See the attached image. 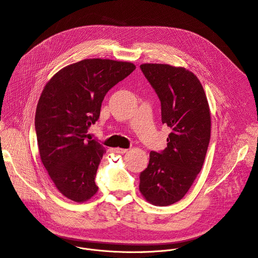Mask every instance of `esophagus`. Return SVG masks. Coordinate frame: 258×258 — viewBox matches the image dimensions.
Wrapping results in <instances>:
<instances>
[{
    "label": "esophagus",
    "mask_w": 258,
    "mask_h": 258,
    "mask_svg": "<svg viewBox=\"0 0 258 258\" xmlns=\"http://www.w3.org/2000/svg\"><path fill=\"white\" fill-rule=\"evenodd\" d=\"M114 152L115 153H119V154H124V153L127 152V150L126 149H122V148H115Z\"/></svg>",
    "instance_id": "34e87169"
}]
</instances>
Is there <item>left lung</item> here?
<instances>
[{"label": "left lung", "instance_id": "left-lung-1", "mask_svg": "<svg viewBox=\"0 0 258 258\" xmlns=\"http://www.w3.org/2000/svg\"><path fill=\"white\" fill-rule=\"evenodd\" d=\"M141 69L161 102V120L171 128L167 147L150 152L140 174V192L149 203L167 206L187 194L206 156L211 118L199 79L183 67L145 63Z\"/></svg>", "mask_w": 258, "mask_h": 258}]
</instances>
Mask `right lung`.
I'll return each instance as SVG.
<instances>
[{"instance_id": "obj_1", "label": "right lung", "mask_w": 258, "mask_h": 258, "mask_svg": "<svg viewBox=\"0 0 258 258\" xmlns=\"http://www.w3.org/2000/svg\"><path fill=\"white\" fill-rule=\"evenodd\" d=\"M136 69L134 63L85 59L59 70L46 84L34 125L41 160L58 191L86 202L98 191L95 177L106 153L87 133L100 116L107 92Z\"/></svg>"}]
</instances>
